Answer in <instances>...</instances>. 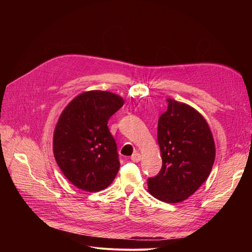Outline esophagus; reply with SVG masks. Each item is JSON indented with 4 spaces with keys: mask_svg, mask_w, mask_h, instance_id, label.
<instances>
[{
    "mask_svg": "<svg viewBox=\"0 0 252 252\" xmlns=\"http://www.w3.org/2000/svg\"><path fill=\"white\" fill-rule=\"evenodd\" d=\"M130 158L132 162H139V161H141V155L139 154V152H134V154L130 157Z\"/></svg>",
    "mask_w": 252,
    "mask_h": 252,
    "instance_id": "esophagus-1",
    "label": "esophagus"
}]
</instances>
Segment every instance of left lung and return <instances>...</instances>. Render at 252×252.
I'll use <instances>...</instances> for the list:
<instances>
[{"label":"left lung","instance_id":"1","mask_svg":"<svg viewBox=\"0 0 252 252\" xmlns=\"http://www.w3.org/2000/svg\"><path fill=\"white\" fill-rule=\"evenodd\" d=\"M168 107L158 122V142L163 165L148 178V191L166 203H179L207 180L216 146L207 122L190 106L167 98Z\"/></svg>","mask_w":252,"mask_h":252}]
</instances>
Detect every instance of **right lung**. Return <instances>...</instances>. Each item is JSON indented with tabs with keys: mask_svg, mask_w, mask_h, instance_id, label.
Here are the masks:
<instances>
[{
	"mask_svg": "<svg viewBox=\"0 0 252 252\" xmlns=\"http://www.w3.org/2000/svg\"><path fill=\"white\" fill-rule=\"evenodd\" d=\"M124 101L109 91L78 95L61 114L53 134V154L65 177L82 190L107 188L120 168L116 140L107 126Z\"/></svg>",
	"mask_w": 252,
	"mask_h": 252,
	"instance_id": "add662e5",
	"label": "right lung"
}]
</instances>
